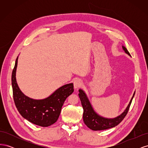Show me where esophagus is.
<instances>
[{
  "label": "esophagus",
  "mask_w": 148,
  "mask_h": 148,
  "mask_svg": "<svg viewBox=\"0 0 148 148\" xmlns=\"http://www.w3.org/2000/svg\"><path fill=\"white\" fill-rule=\"evenodd\" d=\"M73 84H74L75 89H77L78 88H80L82 86V80L80 79H78V78L75 79L73 81Z\"/></svg>",
  "instance_id": "esophagus-1"
}]
</instances>
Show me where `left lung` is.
Here are the masks:
<instances>
[{
  "label": "left lung",
  "instance_id": "8db88e82",
  "mask_svg": "<svg viewBox=\"0 0 148 148\" xmlns=\"http://www.w3.org/2000/svg\"><path fill=\"white\" fill-rule=\"evenodd\" d=\"M122 47L125 52L128 55L131 56L130 53H129L126 47H125L124 46H122ZM135 94V92H134L132 99L130 101L129 104L128 105L126 109L125 110V111L122 114H120L118 117L114 119H107L101 117V116L97 115L95 112L88 99L86 94L84 93L82 89H79L78 95L83 109V118L84 123L89 128L95 131L103 130L109 129L117 126V125H118L122 122L123 119L125 117V116L127 115Z\"/></svg>",
  "mask_w": 148,
  "mask_h": 148
}]
</instances>
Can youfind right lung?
Wrapping results in <instances>:
<instances>
[{"instance_id":"right-lung-1","label":"right lung","mask_w":148,"mask_h":148,"mask_svg":"<svg viewBox=\"0 0 148 148\" xmlns=\"http://www.w3.org/2000/svg\"><path fill=\"white\" fill-rule=\"evenodd\" d=\"M18 57L12 74L13 100L17 110L29 122L41 127H49L57 122L65 99L74 91L73 84H65L48 97L36 100L22 92L16 80Z\"/></svg>"}]
</instances>
